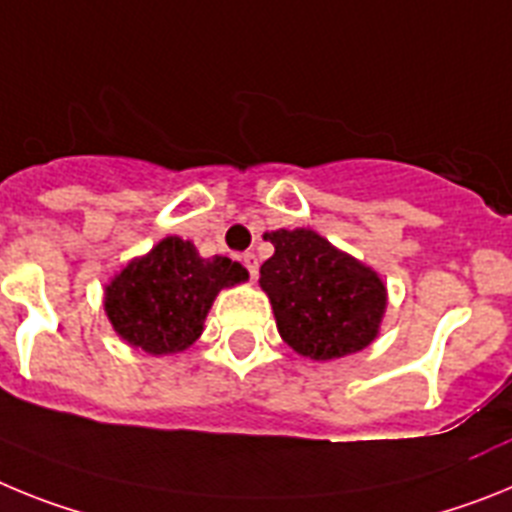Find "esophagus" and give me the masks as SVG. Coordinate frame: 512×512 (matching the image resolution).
<instances>
[{"label":"esophagus","mask_w":512,"mask_h":512,"mask_svg":"<svg viewBox=\"0 0 512 512\" xmlns=\"http://www.w3.org/2000/svg\"><path fill=\"white\" fill-rule=\"evenodd\" d=\"M242 262L247 265V270H250L252 278H257V255H255V252H244Z\"/></svg>","instance_id":"34e87169"}]
</instances>
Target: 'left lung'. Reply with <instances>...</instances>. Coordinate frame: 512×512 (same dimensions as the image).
I'll list each match as a JSON object with an SVG mask.
<instances>
[{"mask_svg": "<svg viewBox=\"0 0 512 512\" xmlns=\"http://www.w3.org/2000/svg\"><path fill=\"white\" fill-rule=\"evenodd\" d=\"M265 239L275 252L262 262L260 286L283 340L311 361L371 345L386 309L379 275L309 229H278Z\"/></svg>", "mask_w": 512, "mask_h": 512, "instance_id": "8db88e82", "label": "left lung"}]
</instances>
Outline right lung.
Segmentation results:
<instances>
[{
    "instance_id": "add662e5",
    "label": "right lung",
    "mask_w": 512,
    "mask_h": 512,
    "mask_svg": "<svg viewBox=\"0 0 512 512\" xmlns=\"http://www.w3.org/2000/svg\"><path fill=\"white\" fill-rule=\"evenodd\" d=\"M250 278L229 257L203 260L190 242L167 237L105 288V311L115 332L151 355L185 350L203 332L216 293Z\"/></svg>"
}]
</instances>
